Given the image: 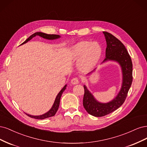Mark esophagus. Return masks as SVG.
Segmentation results:
<instances>
[{
  "label": "esophagus",
  "mask_w": 147,
  "mask_h": 147,
  "mask_svg": "<svg viewBox=\"0 0 147 147\" xmlns=\"http://www.w3.org/2000/svg\"><path fill=\"white\" fill-rule=\"evenodd\" d=\"M79 82V80L78 78H74L71 80V83L73 85L78 84Z\"/></svg>",
  "instance_id": "esophagus-1"
}]
</instances>
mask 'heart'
Wrapping results in <instances>:
<instances>
[{"label":"heart","instance_id":"heart-1","mask_svg":"<svg viewBox=\"0 0 147 147\" xmlns=\"http://www.w3.org/2000/svg\"><path fill=\"white\" fill-rule=\"evenodd\" d=\"M74 58L79 59V67L84 70L92 68L101 55V48L97 42L82 41L75 45L71 50Z\"/></svg>","mask_w":147,"mask_h":147}]
</instances>
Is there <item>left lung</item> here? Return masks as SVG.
I'll use <instances>...</instances> for the list:
<instances>
[{
	"instance_id": "8db88e82",
	"label": "left lung",
	"mask_w": 147,
	"mask_h": 147,
	"mask_svg": "<svg viewBox=\"0 0 147 147\" xmlns=\"http://www.w3.org/2000/svg\"><path fill=\"white\" fill-rule=\"evenodd\" d=\"M103 34L107 42L106 58L103 61L111 60L117 61L120 63L123 72V84L121 90L116 98L112 101L105 104L98 102L87 87L84 86L83 106L89 114L98 117L109 114L123 104L132 82V60L125 46L110 33L103 32Z\"/></svg>"
}]
</instances>
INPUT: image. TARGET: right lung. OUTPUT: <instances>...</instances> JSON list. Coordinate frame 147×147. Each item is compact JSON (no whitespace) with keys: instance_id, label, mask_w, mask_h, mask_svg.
Wrapping results in <instances>:
<instances>
[{"instance_id":"add662e5","label":"right lung","mask_w":147,"mask_h":147,"mask_svg":"<svg viewBox=\"0 0 147 147\" xmlns=\"http://www.w3.org/2000/svg\"><path fill=\"white\" fill-rule=\"evenodd\" d=\"M36 35L38 36H40L41 37H42L43 38L45 39H48V40H54V39H56V38H58L60 37V36L59 35H54V34H44V33H42V32H36L35 34H34L33 35H32L31 36H30L28 38L24 41L23 42L21 45H23L26 43L27 41H29V40H30L32 38H34L35 36H36ZM66 87H67V85L61 90L60 92L59 93V94H57V96L56 98H55V100L54 101V105L52 107V108L50 109L49 111H48L47 113H45L43 115H39V116H34V115H29V114H26L29 116L31 118H35V119H45V118H49L51 117H53L54 116L55 114L56 113L59 107V105H60V98L61 94H62L63 92H64L65 90L66 89Z\"/></svg>"}]
</instances>
